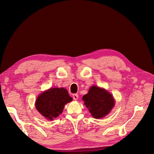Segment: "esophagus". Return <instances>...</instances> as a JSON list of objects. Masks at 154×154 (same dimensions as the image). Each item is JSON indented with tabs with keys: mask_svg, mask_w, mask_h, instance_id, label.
Returning <instances> with one entry per match:
<instances>
[{
	"mask_svg": "<svg viewBox=\"0 0 154 154\" xmlns=\"http://www.w3.org/2000/svg\"><path fill=\"white\" fill-rule=\"evenodd\" d=\"M72 98L74 100H77L78 98V94H72Z\"/></svg>",
	"mask_w": 154,
	"mask_h": 154,
	"instance_id": "34e87169",
	"label": "esophagus"
}]
</instances>
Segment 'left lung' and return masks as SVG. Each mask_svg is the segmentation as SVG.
<instances>
[{"instance_id": "obj_1", "label": "left lung", "mask_w": 154, "mask_h": 154, "mask_svg": "<svg viewBox=\"0 0 154 154\" xmlns=\"http://www.w3.org/2000/svg\"><path fill=\"white\" fill-rule=\"evenodd\" d=\"M84 104L95 119H101L107 115L115 106V100L111 93L103 88L92 86L83 97Z\"/></svg>"}]
</instances>
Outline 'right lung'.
Instances as JSON below:
<instances>
[{"mask_svg":"<svg viewBox=\"0 0 154 154\" xmlns=\"http://www.w3.org/2000/svg\"><path fill=\"white\" fill-rule=\"evenodd\" d=\"M72 98L63 88H53L42 92L37 98L35 106L37 110L49 120L57 118L63 112L64 105Z\"/></svg>","mask_w":154,"mask_h":154,"instance_id":"add662e5","label":"right lung"}]
</instances>
